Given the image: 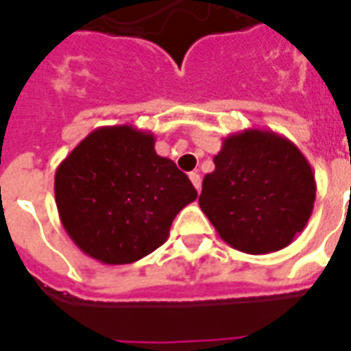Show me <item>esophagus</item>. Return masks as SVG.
Instances as JSON below:
<instances>
[{
    "instance_id": "1",
    "label": "esophagus",
    "mask_w": 351,
    "mask_h": 351,
    "mask_svg": "<svg viewBox=\"0 0 351 351\" xmlns=\"http://www.w3.org/2000/svg\"><path fill=\"white\" fill-rule=\"evenodd\" d=\"M189 180L193 182L195 189L200 193V187H202V178H200V175H198V173H189Z\"/></svg>"
}]
</instances>
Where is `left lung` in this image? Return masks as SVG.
I'll return each mask as SVG.
<instances>
[{
    "mask_svg": "<svg viewBox=\"0 0 351 351\" xmlns=\"http://www.w3.org/2000/svg\"><path fill=\"white\" fill-rule=\"evenodd\" d=\"M213 162L198 204L226 244L264 255L289 245L304 230L315 202V175L288 138L245 129L224 138Z\"/></svg>",
    "mask_w": 351,
    "mask_h": 351,
    "instance_id": "left-lung-1",
    "label": "left lung"
}]
</instances>
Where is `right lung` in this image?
Here are the masks:
<instances>
[{"label":"right lung","mask_w":351,"mask_h":351,"mask_svg":"<svg viewBox=\"0 0 351 351\" xmlns=\"http://www.w3.org/2000/svg\"><path fill=\"white\" fill-rule=\"evenodd\" d=\"M54 195L73 242L104 264H131L164 244L197 189L154 134L132 125L98 127L58 165Z\"/></svg>","instance_id":"obj_1"}]
</instances>
